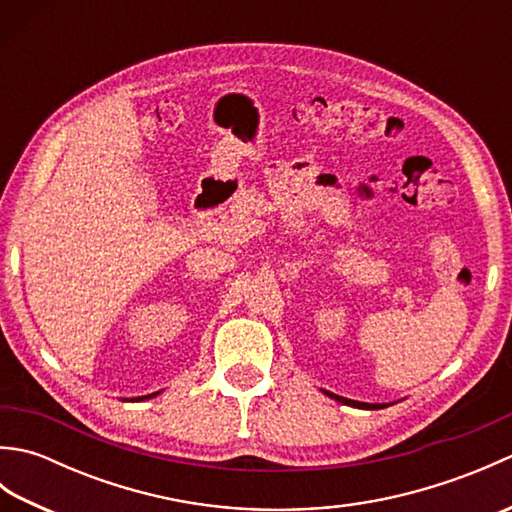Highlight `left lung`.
<instances>
[{"mask_svg": "<svg viewBox=\"0 0 512 512\" xmlns=\"http://www.w3.org/2000/svg\"><path fill=\"white\" fill-rule=\"evenodd\" d=\"M325 394H328V396H330V398H334V400H339V402H343V405H352V407H358V409H383V407H387V405H369V402L347 400V398H343V396H336V394H330V391H325Z\"/></svg>", "mask_w": 512, "mask_h": 512, "instance_id": "left-lung-1", "label": "left lung"}]
</instances>
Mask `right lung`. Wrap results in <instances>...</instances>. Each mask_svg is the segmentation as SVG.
<instances>
[{
  "label": "right lung",
  "instance_id": "add662e5",
  "mask_svg": "<svg viewBox=\"0 0 512 512\" xmlns=\"http://www.w3.org/2000/svg\"><path fill=\"white\" fill-rule=\"evenodd\" d=\"M151 396H156V394H149V396H143V398H138V400H145V398H151Z\"/></svg>",
  "mask_w": 512,
  "mask_h": 512
}]
</instances>
